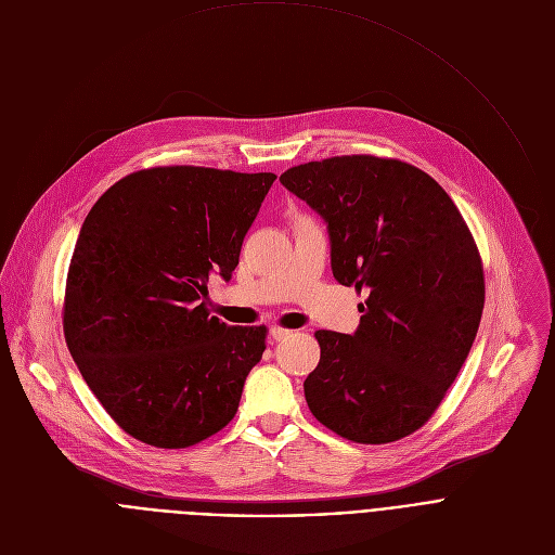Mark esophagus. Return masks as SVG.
Here are the masks:
<instances>
[{"instance_id":"34e87169","label":"esophagus","mask_w":555,"mask_h":555,"mask_svg":"<svg viewBox=\"0 0 555 555\" xmlns=\"http://www.w3.org/2000/svg\"><path fill=\"white\" fill-rule=\"evenodd\" d=\"M288 335H293V331L282 328V326H273V328H271V337H273L275 341H282V339H286Z\"/></svg>"}]
</instances>
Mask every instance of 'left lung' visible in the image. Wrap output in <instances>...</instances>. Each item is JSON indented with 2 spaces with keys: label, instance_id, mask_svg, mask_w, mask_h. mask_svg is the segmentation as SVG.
Segmentation results:
<instances>
[{
  "label": "left lung",
  "instance_id": "8db88e82",
  "mask_svg": "<svg viewBox=\"0 0 555 555\" xmlns=\"http://www.w3.org/2000/svg\"><path fill=\"white\" fill-rule=\"evenodd\" d=\"M280 180L328 222L335 280L367 291L354 335L315 333L306 403L354 443L410 437L441 405L480 324L485 273L467 222L433 176L397 158L333 156Z\"/></svg>",
  "mask_w": 555,
  "mask_h": 555
}]
</instances>
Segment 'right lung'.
Masks as SVG:
<instances>
[{
    "instance_id": "right-lung-1",
    "label": "right lung",
    "mask_w": 555,
    "mask_h": 555,
    "mask_svg": "<svg viewBox=\"0 0 555 555\" xmlns=\"http://www.w3.org/2000/svg\"><path fill=\"white\" fill-rule=\"evenodd\" d=\"M275 178L150 167L90 209L68 269L64 335L94 397L137 441L182 450L235 416L267 326L211 318L207 280L231 278Z\"/></svg>"
}]
</instances>
